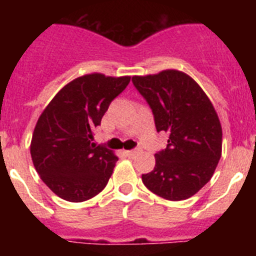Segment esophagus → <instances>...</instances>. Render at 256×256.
Segmentation results:
<instances>
[{
    "instance_id": "34e87169",
    "label": "esophagus",
    "mask_w": 256,
    "mask_h": 256,
    "mask_svg": "<svg viewBox=\"0 0 256 256\" xmlns=\"http://www.w3.org/2000/svg\"><path fill=\"white\" fill-rule=\"evenodd\" d=\"M138 148H134V150H128V151H126V155H128V156H134L136 155V154H137V152H138Z\"/></svg>"
}]
</instances>
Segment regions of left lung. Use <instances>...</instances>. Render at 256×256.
<instances>
[{
    "mask_svg": "<svg viewBox=\"0 0 256 256\" xmlns=\"http://www.w3.org/2000/svg\"><path fill=\"white\" fill-rule=\"evenodd\" d=\"M132 82L152 110L156 130L169 134L142 182L160 198L186 200L209 182L220 159L222 126L214 106L200 86L178 70L133 76Z\"/></svg>",
    "mask_w": 256,
    "mask_h": 256,
    "instance_id": "8db88e82",
    "label": "left lung"
}]
</instances>
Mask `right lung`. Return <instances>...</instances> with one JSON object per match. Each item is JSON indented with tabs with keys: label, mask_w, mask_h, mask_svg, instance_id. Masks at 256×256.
<instances>
[{
	"label": "right lung",
	"mask_w": 256,
	"mask_h": 256,
	"mask_svg": "<svg viewBox=\"0 0 256 256\" xmlns=\"http://www.w3.org/2000/svg\"><path fill=\"white\" fill-rule=\"evenodd\" d=\"M130 80L98 73L79 76L61 88L40 114L32 137V160L58 198L82 202L108 184L118 158L92 142L94 130Z\"/></svg>",
	"instance_id": "1"
}]
</instances>
